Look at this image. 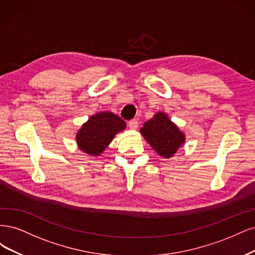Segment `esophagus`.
I'll return each instance as SVG.
<instances>
[{"mask_svg":"<svg viewBox=\"0 0 255 255\" xmlns=\"http://www.w3.org/2000/svg\"><path fill=\"white\" fill-rule=\"evenodd\" d=\"M128 126L131 128V129H136L138 127V121L136 119H133V120H130L129 123H128Z\"/></svg>","mask_w":255,"mask_h":255,"instance_id":"obj_1","label":"esophagus"}]
</instances>
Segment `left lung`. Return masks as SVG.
<instances>
[{"label":"left lung","mask_w":255,"mask_h":255,"mask_svg":"<svg viewBox=\"0 0 255 255\" xmlns=\"http://www.w3.org/2000/svg\"><path fill=\"white\" fill-rule=\"evenodd\" d=\"M141 133L163 158L172 157L184 143V134L171 123L165 113H157L141 128Z\"/></svg>","instance_id":"8db88e82"}]
</instances>
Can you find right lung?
I'll return each mask as SVG.
<instances>
[{"instance_id":"obj_1","label":"right lung","mask_w":255,"mask_h":255,"mask_svg":"<svg viewBox=\"0 0 255 255\" xmlns=\"http://www.w3.org/2000/svg\"><path fill=\"white\" fill-rule=\"evenodd\" d=\"M126 123L112 112H101L90 118L78 131L76 141L80 150L100 155L118 132L125 129Z\"/></svg>"}]
</instances>
